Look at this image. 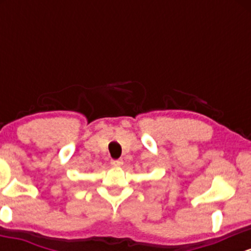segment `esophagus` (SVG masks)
<instances>
[{
  "mask_svg": "<svg viewBox=\"0 0 251 251\" xmlns=\"http://www.w3.org/2000/svg\"><path fill=\"white\" fill-rule=\"evenodd\" d=\"M111 164L113 166H122L124 162L122 159H113V160H111Z\"/></svg>",
  "mask_w": 251,
  "mask_h": 251,
  "instance_id": "esophagus-1",
  "label": "esophagus"
}]
</instances>
